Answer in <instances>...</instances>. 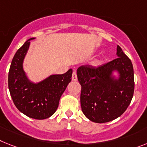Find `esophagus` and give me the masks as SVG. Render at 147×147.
I'll use <instances>...</instances> for the list:
<instances>
[{
	"label": "esophagus",
	"mask_w": 147,
	"mask_h": 147,
	"mask_svg": "<svg viewBox=\"0 0 147 147\" xmlns=\"http://www.w3.org/2000/svg\"><path fill=\"white\" fill-rule=\"evenodd\" d=\"M72 80L73 81H76L77 80V75H76V71H74L72 74Z\"/></svg>",
	"instance_id": "34e87169"
}]
</instances>
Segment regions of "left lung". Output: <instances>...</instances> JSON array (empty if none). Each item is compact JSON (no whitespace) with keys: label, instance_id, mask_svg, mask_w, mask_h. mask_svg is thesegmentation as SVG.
I'll return each mask as SVG.
<instances>
[{"label":"left lung","instance_id":"obj_1","mask_svg":"<svg viewBox=\"0 0 147 147\" xmlns=\"http://www.w3.org/2000/svg\"><path fill=\"white\" fill-rule=\"evenodd\" d=\"M116 55L118 58L101 66L82 65L76 71L82 86V111L94 122L104 123L119 117L133 98L134 79L132 63L119 46H117ZM115 70L120 74L118 79L112 76Z\"/></svg>","mask_w":147,"mask_h":147}]
</instances>
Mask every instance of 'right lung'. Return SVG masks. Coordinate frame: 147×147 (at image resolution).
<instances>
[{"mask_svg":"<svg viewBox=\"0 0 147 147\" xmlns=\"http://www.w3.org/2000/svg\"><path fill=\"white\" fill-rule=\"evenodd\" d=\"M28 40L13 57L9 75L8 86L16 108L30 118L45 119L56 111L59 100L68 83L73 71L70 69L63 74L51 75L38 83L31 82L23 70V60L28 50Z\"/></svg>","mask_w":147,"mask_h":147,"instance_id":"add662e5","label":"right lung"}]
</instances>
